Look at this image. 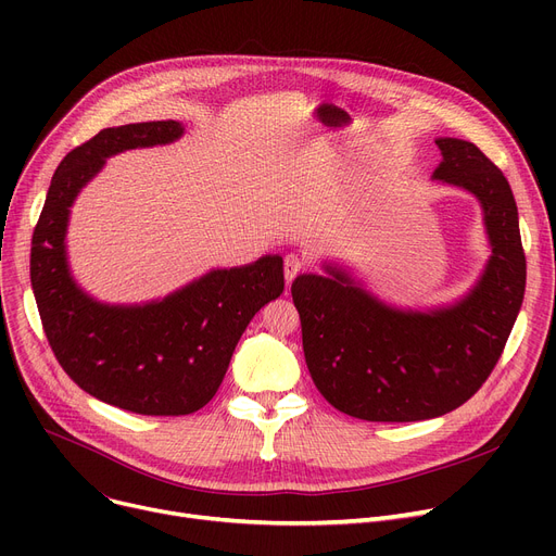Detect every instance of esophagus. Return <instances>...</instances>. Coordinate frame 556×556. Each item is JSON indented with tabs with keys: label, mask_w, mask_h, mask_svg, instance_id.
<instances>
[{
	"label": "esophagus",
	"mask_w": 556,
	"mask_h": 556,
	"mask_svg": "<svg viewBox=\"0 0 556 556\" xmlns=\"http://www.w3.org/2000/svg\"><path fill=\"white\" fill-rule=\"evenodd\" d=\"M302 268H304V258L300 256V254H286L283 256V275H286V281L290 283L293 281L300 273H302Z\"/></svg>",
	"instance_id": "34e87169"
}]
</instances>
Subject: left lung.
Wrapping results in <instances>:
<instances>
[{
    "mask_svg": "<svg viewBox=\"0 0 556 556\" xmlns=\"http://www.w3.org/2000/svg\"><path fill=\"white\" fill-rule=\"evenodd\" d=\"M437 185L478 200L491 256L462 298L430 308L388 304L338 261L300 275L293 302L315 388L365 421H421L469 401L498 363L525 295L511 187L476 143L437 137Z\"/></svg>",
    "mask_w": 556,
    "mask_h": 556,
    "instance_id": "obj_1",
    "label": "left lung"
}]
</instances>
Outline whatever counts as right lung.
Wrapping results in <instances>:
<instances>
[{
  "label": "right lung",
  "mask_w": 556,
  "mask_h": 556,
  "mask_svg": "<svg viewBox=\"0 0 556 556\" xmlns=\"http://www.w3.org/2000/svg\"><path fill=\"white\" fill-rule=\"evenodd\" d=\"M182 135L185 126L173 119L126 124L67 153L51 178L31 248L34 295L58 363L87 394L151 417L191 415L207 405L250 319L283 293L279 254L212 268L141 304L101 302L74 279L67 227L78 193L108 157Z\"/></svg>",
  "instance_id": "right-lung-1"
}]
</instances>
